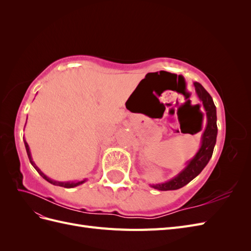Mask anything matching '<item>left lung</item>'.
<instances>
[{"instance_id":"left-lung-1","label":"left lung","mask_w":251,"mask_h":251,"mask_svg":"<svg viewBox=\"0 0 251 251\" xmlns=\"http://www.w3.org/2000/svg\"><path fill=\"white\" fill-rule=\"evenodd\" d=\"M194 88L196 94L198 96L200 101L203 104V109L206 113V126H205L204 131L201 137V146L197 151L196 155L189 159L186 162V166L182 170L177 176H175L171 180L164 182V183L151 184V186L158 189V191H175L183 187L187 183H189L194 178L203 171L205 166L207 165L208 161L212 156V151L216 146L218 127H217V111L216 105L212 100L211 96L203 86L199 82H194ZM200 108V105L198 104ZM202 130V124L196 127L193 131V134L198 133Z\"/></svg>"}]
</instances>
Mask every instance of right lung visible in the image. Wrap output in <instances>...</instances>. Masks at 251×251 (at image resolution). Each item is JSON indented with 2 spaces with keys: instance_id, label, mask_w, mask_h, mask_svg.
Returning <instances> with one entry per match:
<instances>
[{
  "instance_id": "obj_1",
  "label": "right lung",
  "mask_w": 251,
  "mask_h": 251,
  "mask_svg": "<svg viewBox=\"0 0 251 251\" xmlns=\"http://www.w3.org/2000/svg\"><path fill=\"white\" fill-rule=\"evenodd\" d=\"M25 126H26V125H25ZM24 143H25V148H26V151H27V155H28V158H29V160H30V163H31V164L33 165V168L37 171V173H39L45 180H47V181L49 182V183H51V184H53V185H57V186H63V187H66V188H72V187L78 186V185H80V184H82V183H85V182L87 181V180H81V181H67V182H60V181L52 180L51 178L47 177L46 175H45L39 168H37V165L34 163L33 159H32V156H31V153H30L29 146H28L27 141L25 140V138H24Z\"/></svg>"
}]
</instances>
